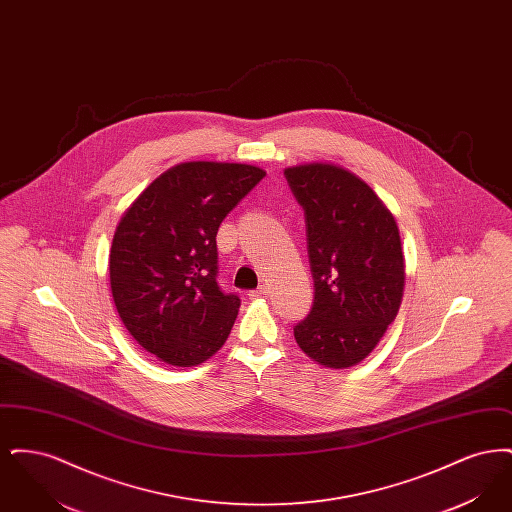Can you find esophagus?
Wrapping results in <instances>:
<instances>
[{
  "label": "esophagus",
  "instance_id": "34e87169",
  "mask_svg": "<svg viewBox=\"0 0 512 512\" xmlns=\"http://www.w3.org/2000/svg\"><path fill=\"white\" fill-rule=\"evenodd\" d=\"M247 295H249V299H265L268 295V290L267 288H257V290H251Z\"/></svg>",
  "mask_w": 512,
  "mask_h": 512
}]
</instances>
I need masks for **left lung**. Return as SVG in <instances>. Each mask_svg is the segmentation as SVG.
<instances>
[{
  "label": "left lung",
  "mask_w": 512,
  "mask_h": 512,
  "mask_svg": "<svg viewBox=\"0 0 512 512\" xmlns=\"http://www.w3.org/2000/svg\"><path fill=\"white\" fill-rule=\"evenodd\" d=\"M284 174L305 209L315 280L313 309L293 336L317 365L351 368L372 353L401 307L397 222L365 180L341 165L311 161Z\"/></svg>",
  "instance_id": "8db88e82"
}]
</instances>
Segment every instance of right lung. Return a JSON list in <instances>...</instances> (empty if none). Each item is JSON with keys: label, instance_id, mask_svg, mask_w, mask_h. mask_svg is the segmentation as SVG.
Wrapping results in <instances>:
<instances>
[{"label": "right lung", "instance_id": "1", "mask_svg": "<svg viewBox=\"0 0 512 512\" xmlns=\"http://www.w3.org/2000/svg\"><path fill=\"white\" fill-rule=\"evenodd\" d=\"M267 172L186 161L124 211L109 251L111 293L130 336L171 366H197L228 338L240 297L217 284V232Z\"/></svg>", "mask_w": 512, "mask_h": 512}]
</instances>
